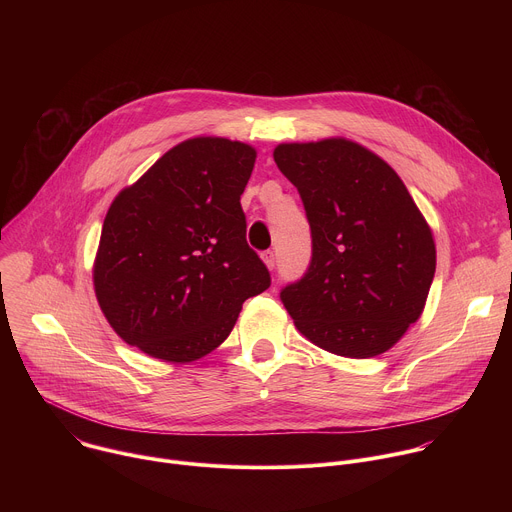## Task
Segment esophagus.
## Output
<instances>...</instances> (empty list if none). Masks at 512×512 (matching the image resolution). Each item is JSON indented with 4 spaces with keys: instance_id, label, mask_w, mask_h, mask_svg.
<instances>
[{
    "instance_id": "1",
    "label": "esophagus",
    "mask_w": 512,
    "mask_h": 512,
    "mask_svg": "<svg viewBox=\"0 0 512 512\" xmlns=\"http://www.w3.org/2000/svg\"><path fill=\"white\" fill-rule=\"evenodd\" d=\"M261 259H263V263L267 265V269H273V267H275V253H273V251H263V253H261Z\"/></svg>"
}]
</instances>
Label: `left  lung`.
Wrapping results in <instances>:
<instances>
[{
	"instance_id": "obj_1",
	"label": "left lung",
	"mask_w": 512,
	"mask_h": 512,
	"mask_svg": "<svg viewBox=\"0 0 512 512\" xmlns=\"http://www.w3.org/2000/svg\"><path fill=\"white\" fill-rule=\"evenodd\" d=\"M273 160L304 200L308 273L281 302L316 346L346 358L393 348L419 320L435 273V243L399 174L346 137L279 143Z\"/></svg>"
}]
</instances>
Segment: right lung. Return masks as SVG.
I'll return each mask as SVG.
<instances>
[{
  "instance_id": "add662e5",
  "label": "right lung",
  "mask_w": 512,
  "mask_h": 512,
  "mask_svg": "<svg viewBox=\"0 0 512 512\" xmlns=\"http://www.w3.org/2000/svg\"><path fill=\"white\" fill-rule=\"evenodd\" d=\"M257 150L198 135L168 150L111 202L93 263L111 328L166 362L221 346L269 271L247 245L241 194Z\"/></svg>"
}]
</instances>
